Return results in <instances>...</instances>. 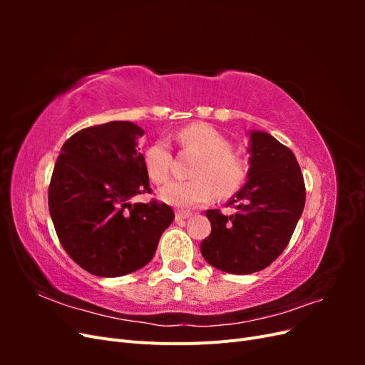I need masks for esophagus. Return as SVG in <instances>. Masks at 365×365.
Returning <instances> with one entry per match:
<instances>
[{
	"mask_svg": "<svg viewBox=\"0 0 365 365\" xmlns=\"http://www.w3.org/2000/svg\"><path fill=\"white\" fill-rule=\"evenodd\" d=\"M193 213L192 212H187V210H178V212H176V220H181V219H187V217H190Z\"/></svg>",
	"mask_w": 365,
	"mask_h": 365,
	"instance_id": "obj_1",
	"label": "esophagus"
}]
</instances>
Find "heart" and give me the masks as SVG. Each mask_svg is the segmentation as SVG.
Returning a JSON list of instances; mask_svg holds the SVG:
<instances>
[{
    "label": "heart",
    "mask_w": 365,
    "mask_h": 365,
    "mask_svg": "<svg viewBox=\"0 0 365 365\" xmlns=\"http://www.w3.org/2000/svg\"><path fill=\"white\" fill-rule=\"evenodd\" d=\"M178 141L185 149L200 153L190 181H172L160 192V197L181 208L201 207L212 202L217 192L222 196L236 193L248 176V163L231 150L230 140L207 123H192L182 128ZM172 149L165 138H158L146 148L143 155L146 173L155 184L169 180L172 169Z\"/></svg>",
    "instance_id": "heart-1"
}]
</instances>
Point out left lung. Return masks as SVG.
<instances>
[{
    "mask_svg": "<svg viewBox=\"0 0 365 365\" xmlns=\"http://www.w3.org/2000/svg\"><path fill=\"white\" fill-rule=\"evenodd\" d=\"M247 182L231 197L230 216L207 210L212 233L201 252L212 267L230 274L262 271L288 247L300 219L306 189L289 148L262 130L250 132Z\"/></svg>",
    "mask_w": 365,
    "mask_h": 365,
    "instance_id": "left-lung-1",
    "label": "left lung"
}]
</instances>
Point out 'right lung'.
<instances>
[{"label":"right lung","mask_w":365,"mask_h":365,"mask_svg":"<svg viewBox=\"0 0 365 365\" xmlns=\"http://www.w3.org/2000/svg\"><path fill=\"white\" fill-rule=\"evenodd\" d=\"M130 121L76 132L63 143L48 187L50 216L61 245L85 271L120 277L148 264L175 219L168 204L130 202L150 193Z\"/></svg>","instance_id":"right-lung-1"}]
</instances>
